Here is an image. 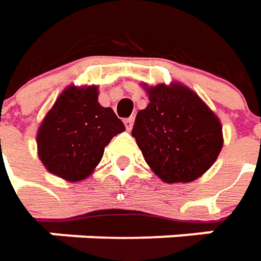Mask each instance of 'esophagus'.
I'll list each match as a JSON object with an SVG mask.
<instances>
[{
    "instance_id": "obj_1",
    "label": "esophagus",
    "mask_w": 261,
    "mask_h": 261,
    "mask_svg": "<svg viewBox=\"0 0 261 261\" xmlns=\"http://www.w3.org/2000/svg\"><path fill=\"white\" fill-rule=\"evenodd\" d=\"M124 124H125L127 130L130 131L131 128H133V124H134V118H133V117H130V118H125V120H124Z\"/></svg>"
}]
</instances>
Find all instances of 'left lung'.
<instances>
[{"label":"left lung","instance_id":"obj_1","mask_svg":"<svg viewBox=\"0 0 261 261\" xmlns=\"http://www.w3.org/2000/svg\"><path fill=\"white\" fill-rule=\"evenodd\" d=\"M146 110L137 113L133 137L147 165L167 184L192 182L214 165L222 148L218 117L184 85L147 88Z\"/></svg>","mask_w":261,"mask_h":261}]
</instances>
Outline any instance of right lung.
Returning a JSON list of instances; mask_svg holds the SVG:
<instances>
[{
    "label": "right lung",
    "instance_id": "1",
    "mask_svg": "<svg viewBox=\"0 0 261 261\" xmlns=\"http://www.w3.org/2000/svg\"><path fill=\"white\" fill-rule=\"evenodd\" d=\"M125 130L98 88L70 86L58 98L37 133L39 158L50 173L79 182L92 173L114 136Z\"/></svg>",
    "mask_w": 261,
    "mask_h": 261
}]
</instances>
